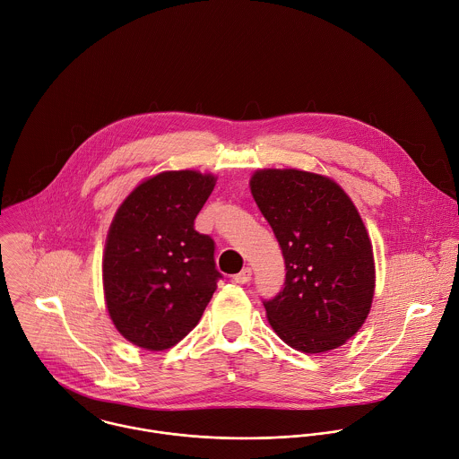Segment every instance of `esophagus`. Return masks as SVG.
<instances>
[{
  "label": "esophagus",
  "mask_w": 459,
  "mask_h": 459,
  "mask_svg": "<svg viewBox=\"0 0 459 459\" xmlns=\"http://www.w3.org/2000/svg\"><path fill=\"white\" fill-rule=\"evenodd\" d=\"M250 280H252V270L250 268H245L238 275H234V281H238V283H247Z\"/></svg>",
  "instance_id": "34e87169"
}]
</instances>
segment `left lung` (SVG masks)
I'll return each instance as SVG.
<instances>
[{
	"label": "left lung",
	"instance_id": "obj_1",
	"mask_svg": "<svg viewBox=\"0 0 459 459\" xmlns=\"http://www.w3.org/2000/svg\"><path fill=\"white\" fill-rule=\"evenodd\" d=\"M250 189L287 270L283 289L263 301L272 328L303 353L342 346L366 323L376 283L355 204L335 181L294 169L257 170Z\"/></svg>",
	"mask_w": 459,
	"mask_h": 459
}]
</instances>
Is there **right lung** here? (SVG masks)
Listing matches in <instances>:
<instances>
[{
	"label": "right lung",
	"mask_w": 459,
	"mask_h": 459,
	"mask_svg": "<svg viewBox=\"0 0 459 459\" xmlns=\"http://www.w3.org/2000/svg\"><path fill=\"white\" fill-rule=\"evenodd\" d=\"M214 184L195 170L161 172L136 186L111 221L102 255L106 307L138 348L176 346L216 290L214 241L193 227Z\"/></svg>",
	"instance_id": "1"
}]
</instances>
